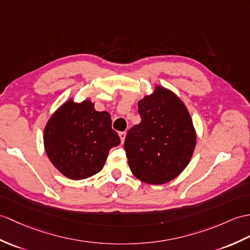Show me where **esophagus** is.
<instances>
[{
  "mask_svg": "<svg viewBox=\"0 0 250 250\" xmlns=\"http://www.w3.org/2000/svg\"><path fill=\"white\" fill-rule=\"evenodd\" d=\"M125 135H126V133H125V132H120V133H119V136H120V139H121V143H123V144H124L125 139Z\"/></svg>",
  "mask_w": 250,
  "mask_h": 250,
  "instance_id": "obj_1",
  "label": "esophagus"
}]
</instances>
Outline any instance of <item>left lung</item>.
<instances>
[{"mask_svg":"<svg viewBox=\"0 0 250 250\" xmlns=\"http://www.w3.org/2000/svg\"><path fill=\"white\" fill-rule=\"evenodd\" d=\"M142 121L129 130L125 150L131 171L141 181L160 185L178 177L191 159L196 131L188 107L163 86L138 101Z\"/></svg>","mask_w":250,"mask_h":250,"instance_id":"left-lung-1","label":"left lung"}]
</instances>
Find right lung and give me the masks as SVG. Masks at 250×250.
<instances>
[{
    "label": "right lung",
    "mask_w": 250,
    "mask_h": 250,
    "mask_svg": "<svg viewBox=\"0 0 250 250\" xmlns=\"http://www.w3.org/2000/svg\"><path fill=\"white\" fill-rule=\"evenodd\" d=\"M120 138L112 129L111 115L98 112L89 99H69L57 108L43 131L45 153L63 176L83 180L100 171L111 148Z\"/></svg>",
    "instance_id": "obj_1"
}]
</instances>
